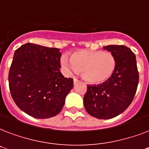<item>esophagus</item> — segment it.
<instances>
[{
	"instance_id": "34e87169",
	"label": "esophagus",
	"mask_w": 149,
	"mask_h": 149,
	"mask_svg": "<svg viewBox=\"0 0 149 149\" xmlns=\"http://www.w3.org/2000/svg\"><path fill=\"white\" fill-rule=\"evenodd\" d=\"M78 81H78V80H77V79H76V78H74V79H73L74 84H77V82H78Z\"/></svg>"
}]
</instances>
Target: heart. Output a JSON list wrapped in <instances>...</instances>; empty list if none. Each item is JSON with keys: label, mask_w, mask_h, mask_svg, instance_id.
<instances>
[{"label": "heart", "mask_w": 149, "mask_h": 149, "mask_svg": "<svg viewBox=\"0 0 149 149\" xmlns=\"http://www.w3.org/2000/svg\"><path fill=\"white\" fill-rule=\"evenodd\" d=\"M61 63L67 73L81 72L89 83L100 84L109 81L116 68V59L109 52L83 49L74 52L71 58L63 56Z\"/></svg>", "instance_id": "1"}]
</instances>
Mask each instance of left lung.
Wrapping results in <instances>:
<instances>
[{"label":"left lung","mask_w":149,"mask_h":149,"mask_svg":"<svg viewBox=\"0 0 149 149\" xmlns=\"http://www.w3.org/2000/svg\"><path fill=\"white\" fill-rule=\"evenodd\" d=\"M104 49L116 59L112 77L105 83L87 85L84 105L89 114L99 119H111L124 112L133 101L139 83L135 54L124 45H109Z\"/></svg>","instance_id":"8db88e82"}]
</instances>
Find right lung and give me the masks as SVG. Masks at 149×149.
Instances as JSON below:
<instances>
[{"label":"right lung","mask_w":149,"mask_h":149,"mask_svg":"<svg viewBox=\"0 0 149 149\" xmlns=\"http://www.w3.org/2000/svg\"><path fill=\"white\" fill-rule=\"evenodd\" d=\"M62 53L57 48L28 43L16 49L9 72L15 103L33 118L56 116L63 108L73 79L60 72Z\"/></svg>","instance_id":"add662e5"}]
</instances>
